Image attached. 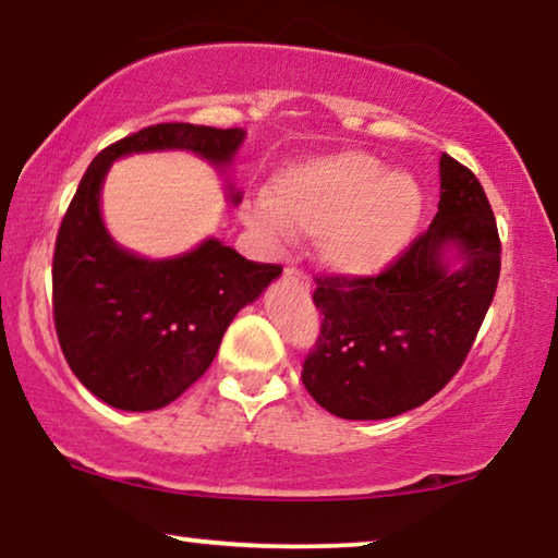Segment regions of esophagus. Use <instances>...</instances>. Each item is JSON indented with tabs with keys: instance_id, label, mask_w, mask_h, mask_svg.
I'll return each mask as SVG.
<instances>
[{
	"instance_id": "esophagus-1",
	"label": "esophagus",
	"mask_w": 558,
	"mask_h": 558,
	"mask_svg": "<svg viewBox=\"0 0 558 558\" xmlns=\"http://www.w3.org/2000/svg\"><path fill=\"white\" fill-rule=\"evenodd\" d=\"M284 279L292 281V284L302 289V292H310V279H306V274L302 269H296V266H287Z\"/></svg>"
}]
</instances>
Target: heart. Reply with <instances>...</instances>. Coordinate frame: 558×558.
Returning <instances> with one entry per match:
<instances>
[{
    "label": "heart",
    "instance_id": "b5f03b06",
    "mask_svg": "<svg viewBox=\"0 0 558 558\" xmlns=\"http://www.w3.org/2000/svg\"><path fill=\"white\" fill-rule=\"evenodd\" d=\"M420 214L423 191L413 175L387 171L357 150L289 168L274 181V204L259 198L248 206V221L269 239L289 229L317 233L322 264L342 277H373L392 264Z\"/></svg>",
    "mask_w": 558,
    "mask_h": 558
}]
</instances>
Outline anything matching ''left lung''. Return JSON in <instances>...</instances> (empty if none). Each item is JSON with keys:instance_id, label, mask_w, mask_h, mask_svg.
Segmentation results:
<instances>
[{"instance_id": "8db88e82", "label": "left lung", "mask_w": 558, "mask_h": 558, "mask_svg": "<svg viewBox=\"0 0 558 558\" xmlns=\"http://www.w3.org/2000/svg\"><path fill=\"white\" fill-rule=\"evenodd\" d=\"M498 274L500 239L486 191L442 153L440 204L427 231L375 277H317L312 299L322 327L302 365L306 392L344 420H385L423 405L465 362Z\"/></svg>"}]
</instances>
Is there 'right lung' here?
<instances>
[{
    "instance_id": "1",
    "label": "right lung",
    "mask_w": 558,
    "mask_h": 558,
    "mask_svg": "<svg viewBox=\"0 0 558 558\" xmlns=\"http://www.w3.org/2000/svg\"><path fill=\"white\" fill-rule=\"evenodd\" d=\"M241 128L158 123L108 145L80 181L52 256V314L75 377L118 410H158L211 367L223 332L281 274L208 239L173 259H141L105 231L100 189L112 160L181 148L231 163ZM239 193H233V204Z\"/></svg>"
}]
</instances>
